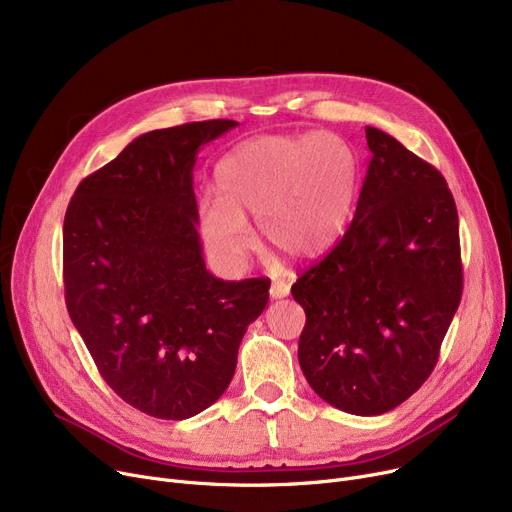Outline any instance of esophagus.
<instances>
[{"label":"esophagus","instance_id":"34e87169","mask_svg":"<svg viewBox=\"0 0 512 512\" xmlns=\"http://www.w3.org/2000/svg\"><path fill=\"white\" fill-rule=\"evenodd\" d=\"M288 292H290V288H288L286 282H274L270 286V297L272 299H284V297H288Z\"/></svg>","mask_w":512,"mask_h":512}]
</instances>
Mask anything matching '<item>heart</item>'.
Returning <instances> with one entry per match:
<instances>
[{"label":"heart","instance_id":"heart-1","mask_svg":"<svg viewBox=\"0 0 512 512\" xmlns=\"http://www.w3.org/2000/svg\"><path fill=\"white\" fill-rule=\"evenodd\" d=\"M222 199L201 209L209 251L228 265L253 249L247 218L267 245L299 259L326 255L348 224L355 201V155L334 132L259 137L236 147L218 168Z\"/></svg>","mask_w":512,"mask_h":512}]
</instances>
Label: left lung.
Segmentation results:
<instances>
[{
  "mask_svg": "<svg viewBox=\"0 0 512 512\" xmlns=\"http://www.w3.org/2000/svg\"><path fill=\"white\" fill-rule=\"evenodd\" d=\"M371 159L338 245L292 284L307 315L299 363L332 407L396 409L434 371L459 309V215L444 176L388 132L367 126Z\"/></svg>",
  "mask_w": 512,
  "mask_h": 512,
  "instance_id": "1",
  "label": "left lung"
}]
</instances>
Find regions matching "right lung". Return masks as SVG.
<instances>
[{"label":"right lung","mask_w":512,"mask_h":512,"mask_svg":"<svg viewBox=\"0 0 512 512\" xmlns=\"http://www.w3.org/2000/svg\"><path fill=\"white\" fill-rule=\"evenodd\" d=\"M234 120L141 134L78 184L64 218L66 307L107 382L130 407L182 421L211 407L236 369L270 280L207 272L193 170Z\"/></svg>","instance_id":"obj_1"}]
</instances>
